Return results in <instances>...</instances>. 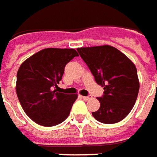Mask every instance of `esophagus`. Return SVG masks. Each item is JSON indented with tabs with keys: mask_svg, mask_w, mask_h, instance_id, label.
<instances>
[{
	"mask_svg": "<svg viewBox=\"0 0 157 157\" xmlns=\"http://www.w3.org/2000/svg\"><path fill=\"white\" fill-rule=\"evenodd\" d=\"M82 98H83V99H84V100H86V101H87V100H90V99H91V96H83V97H82Z\"/></svg>",
	"mask_w": 157,
	"mask_h": 157,
	"instance_id": "34e87169",
	"label": "esophagus"
}]
</instances>
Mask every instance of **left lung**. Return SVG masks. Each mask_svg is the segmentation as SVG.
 Returning a JSON list of instances; mask_svg holds the SVG:
<instances>
[{"label": "left lung", "mask_w": 157, "mask_h": 157, "mask_svg": "<svg viewBox=\"0 0 157 157\" xmlns=\"http://www.w3.org/2000/svg\"><path fill=\"white\" fill-rule=\"evenodd\" d=\"M97 84L104 87L98 98L99 109L92 112L96 120L115 124L125 118L135 105L139 80L135 65L128 57L110 46L78 48Z\"/></svg>", "instance_id": "8db88e82"}]
</instances>
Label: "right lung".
I'll return each instance as SVG.
<instances>
[{
  "label": "right lung",
  "mask_w": 157,
  "mask_h": 157,
  "mask_svg": "<svg viewBox=\"0 0 157 157\" xmlns=\"http://www.w3.org/2000/svg\"><path fill=\"white\" fill-rule=\"evenodd\" d=\"M78 56L71 48H46L29 57L17 72L16 93L25 113L42 126L59 124L70 114L78 95L57 92L65 66Z\"/></svg>",
  "instance_id": "1"
}]
</instances>
